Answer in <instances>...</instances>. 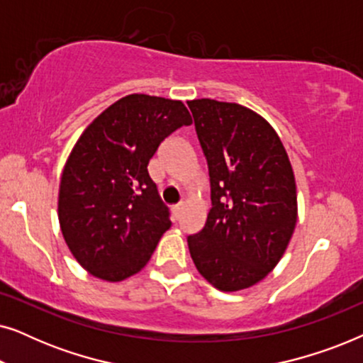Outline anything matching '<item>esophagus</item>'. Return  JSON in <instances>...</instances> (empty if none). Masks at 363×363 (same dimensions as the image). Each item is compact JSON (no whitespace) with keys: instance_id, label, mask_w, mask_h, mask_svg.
Returning <instances> with one entry per match:
<instances>
[{"instance_id":"esophagus-1","label":"esophagus","mask_w":363,"mask_h":363,"mask_svg":"<svg viewBox=\"0 0 363 363\" xmlns=\"http://www.w3.org/2000/svg\"><path fill=\"white\" fill-rule=\"evenodd\" d=\"M172 211H173V216H175L177 220H178V218H180V215H182V211H183V205H182V203H180V205L173 206Z\"/></svg>"}]
</instances>
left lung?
<instances>
[{
	"mask_svg": "<svg viewBox=\"0 0 363 363\" xmlns=\"http://www.w3.org/2000/svg\"><path fill=\"white\" fill-rule=\"evenodd\" d=\"M186 104L211 186V210L203 230L188 236V250L216 289H246L274 269L294 233V172L279 135L259 113L213 99Z\"/></svg>",
	"mask_w": 363,
	"mask_h": 363,
	"instance_id": "8db88e82",
	"label": "left lung"
}]
</instances>
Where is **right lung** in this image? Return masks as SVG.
<instances>
[{
  "instance_id": "obj_1",
  "label": "right lung",
  "mask_w": 363,
  "mask_h": 363,
  "mask_svg": "<svg viewBox=\"0 0 363 363\" xmlns=\"http://www.w3.org/2000/svg\"><path fill=\"white\" fill-rule=\"evenodd\" d=\"M190 123L182 101L130 94L79 137L62 170L57 216L67 247L92 276L123 281L152 257L172 221L148 162Z\"/></svg>"
}]
</instances>
